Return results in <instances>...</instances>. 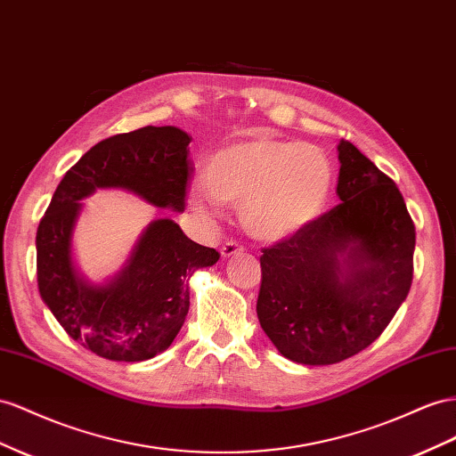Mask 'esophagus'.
I'll use <instances>...</instances> for the list:
<instances>
[{
  "instance_id": "34e87169",
  "label": "esophagus",
  "mask_w": 456,
  "mask_h": 456,
  "mask_svg": "<svg viewBox=\"0 0 456 456\" xmlns=\"http://www.w3.org/2000/svg\"><path fill=\"white\" fill-rule=\"evenodd\" d=\"M243 249H245V248H243V245H241L240 241H226V243L223 245V249H220V253H223L224 258H228V256L243 253Z\"/></svg>"
}]
</instances>
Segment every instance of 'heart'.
I'll return each instance as SVG.
<instances>
[{"mask_svg": "<svg viewBox=\"0 0 456 456\" xmlns=\"http://www.w3.org/2000/svg\"><path fill=\"white\" fill-rule=\"evenodd\" d=\"M334 178V165L320 147L258 134L211 157L191 203L201 215H213L218 201L243 203L251 233L284 240L322 215Z\"/></svg>", "mask_w": 456, "mask_h": 456, "instance_id": "1", "label": "heart"}]
</instances>
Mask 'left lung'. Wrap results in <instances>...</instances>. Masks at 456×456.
Instances as JSON below:
<instances>
[{"mask_svg":"<svg viewBox=\"0 0 456 456\" xmlns=\"http://www.w3.org/2000/svg\"><path fill=\"white\" fill-rule=\"evenodd\" d=\"M338 151L341 203L261 255L258 322L286 359L311 366L378 339L414 273L416 230L395 182L351 142Z\"/></svg>","mask_w":456,"mask_h":456,"instance_id":"8db88e82","label":"left lung"}]
</instances>
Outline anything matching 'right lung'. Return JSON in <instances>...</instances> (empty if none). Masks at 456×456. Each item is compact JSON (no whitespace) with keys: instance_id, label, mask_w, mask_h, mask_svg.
Returning <instances> with one entry per match:
<instances>
[{"instance_id":"1","label":"right lung","mask_w":456,"mask_h":456,"mask_svg":"<svg viewBox=\"0 0 456 456\" xmlns=\"http://www.w3.org/2000/svg\"><path fill=\"white\" fill-rule=\"evenodd\" d=\"M186 132L143 126L95 143L72 165L36 232V273L44 303L67 334L109 361L140 362L165 351L190 309L188 280L220 253L191 241L170 218L143 232L128 266L109 286L77 276L70 236L80 200L95 188H125L157 207L183 211L193 175Z\"/></svg>"}]
</instances>
